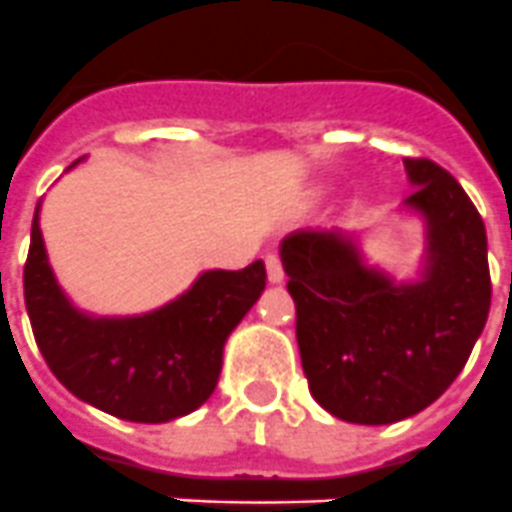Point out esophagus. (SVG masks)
Instances as JSON below:
<instances>
[{"instance_id": "obj_1", "label": "esophagus", "mask_w": 512, "mask_h": 512, "mask_svg": "<svg viewBox=\"0 0 512 512\" xmlns=\"http://www.w3.org/2000/svg\"><path fill=\"white\" fill-rule=\"evenodd\" d=\"M266 277H269L271 284L284 282V269L277 253H266Z\"/></svg>"}]
</instances>
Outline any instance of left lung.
<instances>
[{"label":"left lung","mask_w":512,"mask_h":512,"mask_svg":"<svg viewBox=\"0 0 512 512\" xmlns=\"http://www.w3.org/2000/svg\"><path fill=\"white\" fill-rule=\"evenodd\" d=\"M423 220L418 279L369 266L346 230L302 228L279 246L297 307V346L312 397L330 415L390 425L436 402L467 364L490 312L487 233L449 171L405 158Z\"/></svg>","instance_id":"1"}]
</instances>
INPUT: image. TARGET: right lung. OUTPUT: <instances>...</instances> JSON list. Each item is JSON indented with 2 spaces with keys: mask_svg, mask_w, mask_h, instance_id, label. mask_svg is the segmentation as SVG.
Masks as SVG:
<instances>
[{
  "mask_svg": "<svg viewBox=\"0 0 512 512\" xmlns=\"http://www.w3.org/2000/svg\"><path fill=\"white\" fill-rule=\"evenodd\" d=\"M22 279L35 343L71 395L115 418L169 423L215 392L225 341L264 292L266 269L253 261L241 271H202L158 310L97 318L74 307L56 282L38 205Z\"/></svg>",
  "mask_w": 512,
  "mask_h": 512,
  "instance_id": "obj_1",
  "label": "right lung"
}]
</instances>
